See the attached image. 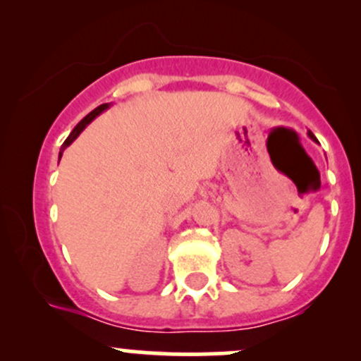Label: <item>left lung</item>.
<instances>
[{
    "instance_id": "obj_1",
    "label": "left lung",
    "mask_w": 361,
    "mask_h": 361,
    "mask_svg": "<svg viewBox=\"0 0 361 361\" xmlns=\"http://www.w3.org/2000/svg\"><path fill=\"white\" fill-rule=\"evenodd\" d=\"M307 135H309V137H310V139H312V140H316V142H317L316 135H314V134H312V132H310V130H309V132H307Z\"/></svg>"
}]
</instances>
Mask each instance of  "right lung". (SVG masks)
Segmentation results:
<instances>
[{"label":"right lung","mask_w":361,"mask_h":361,"mask_svg":"<svg viewBox=\"0 0 361 361\" xmlns=\"http://www.w3.org/2000/svg\"><path fill=\"white\" fill-rule=\"evenodd\" d=\"M106 109H110V103H103V105H100V106H97V109H94L93 111H90V114H88V115H86V117H85V118H82V120H81V122H80V123H78V126L73 128V132H71V134H69V137H68V139H66V140H64V144H62V146H61V151H59V159H61L62 152H64V149H66V147H68V146H71V144H73V140H74V139H76V137H78V135H80L82 130H85V127H86V126H88V123H91V122H93V120H94V118H97V117H98V115H100V114H102V111H105Z\"/></svg>","instance_id":"add662e5"}]
</instances>
